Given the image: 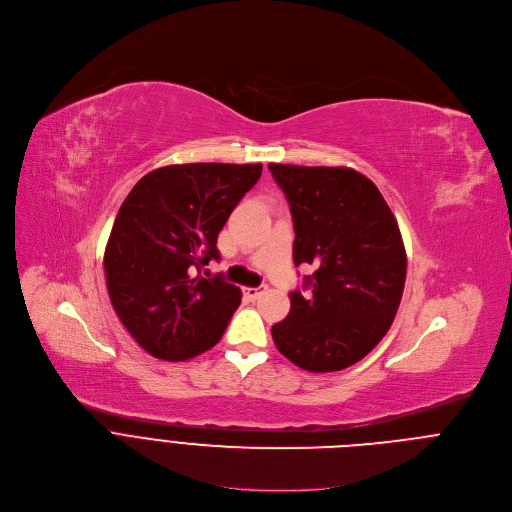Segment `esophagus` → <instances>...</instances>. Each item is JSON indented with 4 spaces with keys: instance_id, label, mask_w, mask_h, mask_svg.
Wrapping results in <instances>:
<instances>
[{
    "instance_id": "obj_1",
    "label": "esophagus",
    "mask_w": 512,
    "mask_h": 512,
    "mask_svg": "<svg viewBox=\"0 0 512 512\" xmlns=\"http://www.w3.org/2000/svg\"><path fill=\"white\" fill-rule=\"evenodd\" d=\"M265 291H267L265 285H263V287H245V289H243V295H245V299L255 301V299H259Z\"/></svg>"
}]
</instances>
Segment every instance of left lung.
<instances>
[{
    "label": "left lung",
    "instance_id": "left-lung-1",
    "mask_svg": "<svg viewBox=\"0 0 512 512\" xmlns=\"http://www.w3.org/2000/svg\"><path fill=\"white\" fill-rule=\"evenodd\" d=\"M295 227L293 261L313 265L291 311L273 325L277 349L311 373L341 371L369 355L397 315L407 253L377 185L349 167L269 163Z\"/></svg>",
    "mask_w": 512,
    "mask_h": 512
}]
</instances>
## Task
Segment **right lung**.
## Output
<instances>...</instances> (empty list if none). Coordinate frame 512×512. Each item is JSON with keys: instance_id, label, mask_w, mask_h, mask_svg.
<instances>
[{"instance_id": "right-lung-1", "label": "right lung", "mask_w": 512, "mask_h": 512, "mask_svg": "<svg viewBox=\"0 0 512 512\" xmlns=\"http://www.w3.org/2000/svg\"><path fill=\"white\" fill-rule=\"evenodd\" d=\"M261 163H185L141 177L115 217L103 269L111 305L153 357L185 361L223 337L241 289L197 271L219 259L217 235L261 177Z\"/></svg>"}]
</instances>
